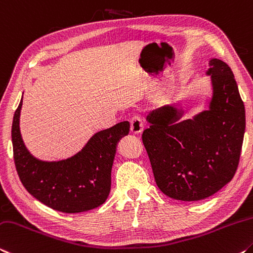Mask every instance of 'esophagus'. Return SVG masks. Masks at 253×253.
Returning a JSON list of instances; mask_svg holds the SVG:
<instances>
[{"instance_id":"34e87169","label":"esophagus","mask_w":253,"mask_h":253,"mask_svg":"<svg viewBox=\"0 0 253 253\" xmlns=\"http://www.w3.org/2000/svg\"><path fill=\"white\" fill-rule=\"evenodd\" d=\"M130 129H131L132 133H134V134H138L143 130V122H142V119L140 115L135 114L132 117L131 121H130Z\"/></svg>"}]
</instances>
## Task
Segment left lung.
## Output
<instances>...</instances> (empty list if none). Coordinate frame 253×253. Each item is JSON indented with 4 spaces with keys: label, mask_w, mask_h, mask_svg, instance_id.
<instances>
[{
    "label": "left lung",
    "mask_w": 253,
    "mask_h": 253,
    "mask_svg": "<svg viewBox=\"0 0 253 253\" xmlns=\"http://www.w3.org/2000/svg\"><path fill=\"white\" fill-rule=\"evenodd\" d=\"M213 96L210 109L179 121L183 112L166 105L147 117L142 142L156 184L173 200L195 202L212 196L237 171L246 130V111L231 68L210 60Z\"/></svg>",
    "instance_id": "obj_1"
}]
</instances>
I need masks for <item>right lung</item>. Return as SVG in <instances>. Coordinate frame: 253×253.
<instances>
[{
	"mask_svg": "<svg viewBox=\"0 0 253 253\" xmlns=\"http://www.w3.org/2000/svg\"><path fill=\"white\" fill-rule=\"evenodd\" d=\"M21 106L22 99L12 122V144L15 169L24 188L48 208L64 213H81L102 205L110 194L117 144L129 133L130 123L123 121L97 132L68 159L42 161L30 155L22 141Z\"/></svg>",
	"mask_w": 253,
	"mask_h": 253,
	"instance_id": "obj_1",
	"label": "right lung"
}]
</instances>
